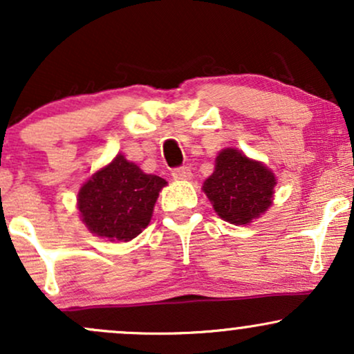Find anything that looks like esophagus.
I'll list each match as a JSON object with an SVG mask.
<instances>
[{"instance_id":"1","label":"esophagus","mask_w":354,"mask_h":354,"mask_svg":"<svg viewBox=\"0 0 354 354\" xmlns=\"http://www.w3.org/2000/svg\"><path fill=\"white\" fill-rule=\"evenodd\" d=\"M173 178L174 180H180V181H185V180H189L191 178V169L188 166H178V168L173 169Z\"/></svg>"}]
</instances>
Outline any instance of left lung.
<instances>
[{"label": "left lung", "instance_id": "left-lung-1", "mask_svg": "<svg viewBox=\"0 0 354 354\" xmlns=\"http://www.w3.org/2000/svg\"><path fill=\"white\" fill-rule=\"evenodd\" d=\"M276 180L258 161H251L238 149L219 153L216 168L205 181L206 196L225 221L248 225L271 205Z\"/></svg>", "mask_w": 354, "mask_h": 354}]
</instances>
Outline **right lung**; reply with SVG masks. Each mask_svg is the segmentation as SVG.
Masks as SVG:
<instances>
[{
    "label": "right lung",
    "mask_w": 354,
    "mask_h": 354,
    "mask_svg": "<svg viewBox=\"0 0 354 354\" xmlns=\"http://www.w3.org/2000/svg\"><path fill=\"white\" fill-rule=\"evenodd\" d=\"M163 178L146 174L118 154L80 189L78 208L91 233L111 241H129L148 226Z\"/></svg>",
    "instance_id": "right-lung-1"
}]
</instances>
